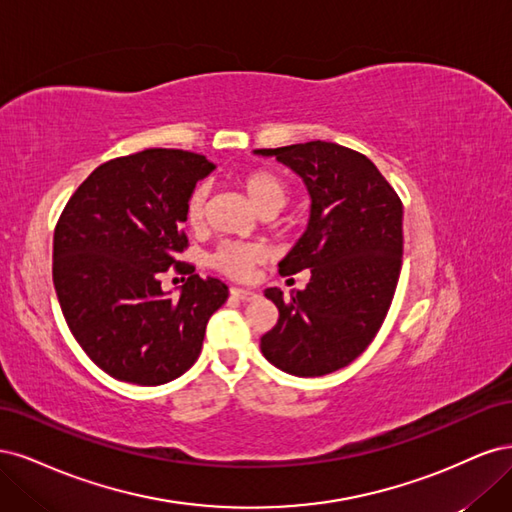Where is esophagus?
Returning a JSON list of instances; mask_svg holds the SVG:
<instances>
[{
  "label": "esophagus",
  "instance_id": "34e87169",
  "mask_svg": "<svg viewBox=\"0 0 512 512\" xmlns=\"http://www.w3.org/2000/svg\"><path fill=\"white\" fill-rule=\"evenodd\" d=\"M230 294H232V297L241 299V301H252V299L258 297V292L247 290V288H230Z\"/></svg>",
  "mask_w": 512,
  "mask_h": 512
}]
</instances>
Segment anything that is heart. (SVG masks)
Wrapping results in <instances>:
<instances>
[{"label":"heart","mask_w":512,"mask_h":512,"mask_svg":"<svg viewBox=\"0 0 512 512\" xmlns=\"http://www.w3.org/2000/svg\"><path fill=\"white\" fill-rule=\"evenodd\" d=\"M239 185L245 190V194L250 196L254 207L265 215L280 211L290 196L286 179L280 173H275V170L262 166L241 173ZM205 205L207 190L196 188L190 194L188 203H185V224L194 230L203 226ZM262 258H265V252H262V247L256 243L224 241L209 254L207 262L211 269L224 273L226 277H232V280H245V277H250L258 262H262Z\"/></svg>","instance_id":"heart-1"}]
</instances>
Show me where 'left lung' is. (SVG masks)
Masks as SVG:
<instances>
[{
	"label": "left lung",
	"mask_w": 512,
	"mask_h": 512,
	"mask_svg": "<svg viewBox=\"0 0 512 512\" xmlns=\"http://www.w3.org/2000/svg\"><path fill=\"white\" fill-rule=\"evenodd\" d=\"M301 175L312 215L280 262L282 275L309 269L303 290L267 288L280 312L260 337L267 361L314 378L350 365L374 342L395 297L404 256V207L393 185L363 153L337 143L256 149Z\"/></svg>",
	"instance_id": "left-lung-1"
}]
</instances>
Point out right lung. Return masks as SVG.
<instances>
[{"label": "right lung", "instance_id": "obj_1", "mask_svg": "<svg viewBox=\"0 0 512 512\" xmlns=\"http://www.w3.org/2000/svg\"><path fill=\"white\" fill-rule=\"evenodd\" d=\"M213 168L200 153L145 149L100 164L61 211L55 292L74 339L108 376L156 386L196 363L228 286L177 256L188 250L185 203ZM170 266L191 273L179 300L161 290Z\"/></svg>", "mask_w": 512, "mask_h": 512}]
</instances>
